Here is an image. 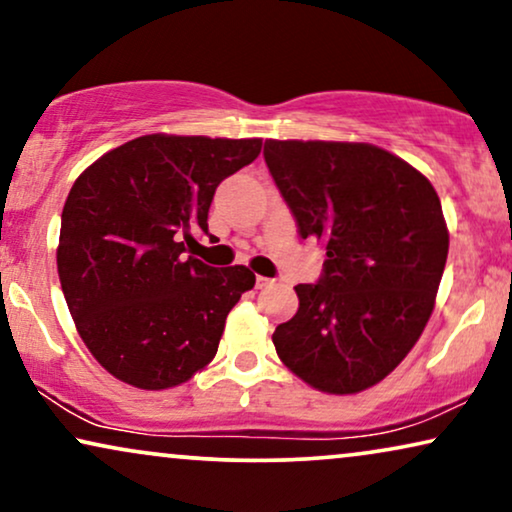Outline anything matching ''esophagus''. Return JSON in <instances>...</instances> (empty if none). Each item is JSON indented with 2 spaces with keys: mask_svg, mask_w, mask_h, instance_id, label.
Instances as JSON below:
<instances>
[{
  "mask_svg": "<svg viewBox=\"0 0 512 512\" xmlns=\"http://www.w3.org/2000/svg\"><path fill=\"white\" fill-rule=\"evenodd\" d=\"M270 284H275V279H270V277H261V275L256 277V289H265V286H270Z\"/></svg>",
  "mask_w": 512,
  "mask_h": 512,
  "instance_id": "obj_1",
  "label": "esophagus"
}]
</instances>
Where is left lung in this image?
<instances>
[{
	"mask_svg": "<svg viewBox=\"0 0 512 512\" xmlns=\"http://www.w3.org/2000/svg\"><path fill=\"white\" fill-rule=\"evenodd\" d=\"M265 163L300 237L326 251L319 284L272 333L293 375L324 394H359L415 347L436 307L450 233L431 181L366 142L265 139Z\"/></svg>",
	"mask_w": 512,
	"mask_h": 512,
	"instance_id": "obj_1",
	"label": "left lung"
}]
</instances>
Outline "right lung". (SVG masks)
<instances>
[{"mask_svg":"<svg viewBox=\"0 0 512 512\" xmlns=\"http://www.w3.org/2000/svg\"><path fill=\"white\" fill-rule=\"evenodd\" d=\"M261 146L258 137L153 132L107 151L74 181L58 275L76 331L116 380L172 389L212 363L228 312L256 275L184 256V240L195 228L207 233L216 186Z\"/></svg>","mask_w":512,"mask_h":512,"instance_id":"add662e5","label":"right lung"}]
</instances>
